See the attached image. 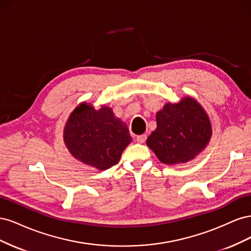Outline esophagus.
Wrapping results in <instances>:
<instances>
[{"instance_id": "esophagus-1", "label": "esophagus", "mask_w": 251, "mask_h": 251, "mask_svg": "<svg viewBox=\"0 0 251 251\" xmlns=\"http://www.w3.org/2000/svg\"><path fill=\"white\" fill-rule=\"evenodd\" d=\"M136 140H137V141H138V142H140V143L146 142V140H147V135H146V134L138 135L137 137H136Z\"/></svg>"}]
</instances>
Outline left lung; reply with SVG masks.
<instances>
[{"label":"left lung","instance_id":"left-lung-1","mask_svg":"<svg viewBox=\"0 0 251 251\" xmlns=\"http://www.w3.org/2000/svg\"><path fill=\"white\" fill-rule=\"evenodd\" d=\"M156 130L149 136L147 144L162 163L187 162L210 139V121L201 105L191 97L165 104L156 114Z\"/></svg>","mask_w":251,"mask_h":251}]
</instances>
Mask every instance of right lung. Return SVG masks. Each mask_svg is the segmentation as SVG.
Returning <instances> with one entry per match:
<instances>
[{"label":"right lung","mask_w":251,"mask_h":251,"mask_svg":"<svg viewBox=\"0 0 251 251\" xmlns=\"http://www.w3.org/2000/svg\"><path fill=\"white\" fill-rule=\"evenodd\" d=\"M64 137L75 158L98 170L117 164L121 153L132 141L128 128L114 116L110 108L95 110L87 103H81L72 112Z\"/></svg>","instance_id":"obj_1"}]
</instances>
